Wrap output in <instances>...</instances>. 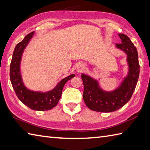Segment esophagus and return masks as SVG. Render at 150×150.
Returning <instances> with one entry per match:
<instances>
[{"label":"esophagus","instance_id":"esophagus-1","mask_svg":"<svg viewBox=\"0 0 150 150\" xmlns=\"http://www.w3.org/2000/svg\"><path fill=\"white\" fill-rule=\"evenodd\" d=\"M84 65H79V67H78V71H82V70H83V69H84Z\"/></svg>","mask_w":150,"mask_h":150}]
</instances>
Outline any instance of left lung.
I'll list each match as a JSON object with an SVG mask.
<instances>
[{"label": "left lung", "mask_w": 150, "mask_h": 150, "mask_svg": "<svg viewBox=\"0 0 150 150\" xmlns=\"http://www.w3.org/2000/svg\"><path fill=\"white\" fill-rule=\"evenodd\" d=\"M121 43L116 47L127 55V75L118 87L111 91H105L100 87L98 81L82 73L81 77L84 85L83 100L88 108L97 112H109L122 108L130 100L138 81L140 65L136 47L128 37L118 33Z\"/></svg>", "instance_id": "left-lung-1"}]
</instances>
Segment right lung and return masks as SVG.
I'll list each match as a JSON object with an SVG mask.
<instances>
[{"label": "right lung", "instance_id": "right-lung-1", "mask_svg": "<svg viewBox=\"0 0 150 150\" xmlns=\"http://www.w3.org/2000/svg\"><path fill=\"white\" fill-rule=\"evenodd\" d=\"M33 34V32L28 33L15 47L10 64V80L17 96L24 105L35 111H48L56 106L62 96L64 85L69 79L74 77L75 74H72L63 78L53 89L47 92L33 91L27 88L21 76V62L23 52Z\"/></svg>", "mask_w": 150, "mask_h": 150}]
</instances>
